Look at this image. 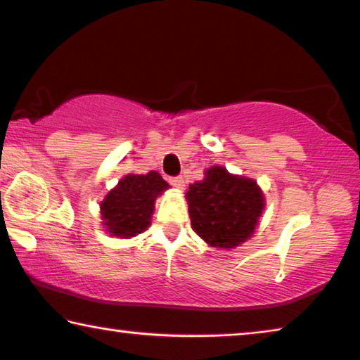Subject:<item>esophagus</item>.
<instances>
[{"instance_id": "34e87169", "label": "esophagus", "mask_w": 360, "mask_h": 360, "mask_svg": "<svg viewBox=\"0 0 360 360\" xmlns=\"http://www.w3.org/2000/svg\"><path fill=\"white\" fill-rule=\"evenodd\" d=\"M169 184L173 186V187H176V189H179V191H182L186 187L182 176H173V178H169Z\"/></svg>"}]
</instances>
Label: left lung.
<instances>
[{
    "label": "left lung",
    "mask_w": 360,
    "mask_h": 360,
    "mask_svg": "<svg viewBox=\"0 0 360 360\" xmlns=\"http://www.w3.org/2000/svg\"><path fill=\"white\" fill-rule=\"evenodd\" d=\"M192 229L216 248H233L252 237L264 208V198L253 179L213 167L203 181L189 186Z\"/></svg>",
    "instance_id": "1"
}]
</instances>
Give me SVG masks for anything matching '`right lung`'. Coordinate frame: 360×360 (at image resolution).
I'll use <instances>...</instances> for the list:
<instances>
[{
  "label": "right lung",
  "instance_id": "1",
  "mask_svg": "<svg viewBox=\"0 0 360 360\" xmlns=\"http://www.w3.org/2000/svg\"><path fill=\"white\" fill-rule=\"evenodd\" d=\"M168 187L157 171L128 174L120 181L101 203L102 219L110 236L128 238L146 231L150 224L155 198Z\"/></svg>",
  "mask_w": 360,
  "mask_h": 360
}]
</instances>
